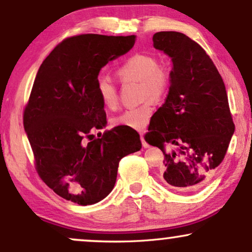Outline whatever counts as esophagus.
Segmentation results:
<instances>
[{"mask_svg": "<svg viewBox=\"0 0 252 252\" xmlns=\"http://www.w3.org/2000/svg\"><path fill=\"white\" fill-rule=\"evenodd\" d=\"M140 138H141V142H142V147H144V148H150V145H148L147 142H146V140H145L144 134H141Z\"/></svg>", "mask_w": 252, "mask_h": 252, "instance_id": "esophagus-1", "label": "esophagus"}]
</instances>
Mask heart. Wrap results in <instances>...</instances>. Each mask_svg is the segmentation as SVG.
Instances as JSON below:
<instances>
[{"label":"heart","instance_id":"heart-1","mask_svg":"<svg viewBox=\"0 0 252 252\" xmlns=\"http://www.w3.org/2000/svg\"><path fill=\"white\" fill-rule=\"evenodd\" d=\"M117 76L121 80L140 82L141 99L151 97L154 101H160L166 97L169 89V74L159 62L150 55H133L121 63L117 69ZM99 100L108 110H114L119 102V95L116 84L106 77H99L95 84ZM147 99L141 105L129 107L112 119V125L126 127L131 129H142L150 123L153 114V101Z\"/></svg>","mask_w":252,"mask_h":252}]
</instances>
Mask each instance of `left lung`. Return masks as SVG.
<instances>
[{
  "mask_svg": "<svg viewBox=\"0 0 252 252\" xmlns=\"http://www.w3.org/2000/svg\"><path fill=\"white\" fill-rule=\"evenodd\" d=\"M153 44L173 67L166 100L151 119L148 142L163 152L164 185L196 191L224 159L235 132L224 83L206 51L185 33L160 31Z\"/></svg>",
  "mask_w": 252,
  "mask_h": 252,
  "instance_id": "1",
  "label": "left lung"
}]
</instances>
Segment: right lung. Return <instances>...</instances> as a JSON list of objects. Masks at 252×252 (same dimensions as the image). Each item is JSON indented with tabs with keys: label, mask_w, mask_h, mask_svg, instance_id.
<instances>
[{
	"label": "right lung",
	"mask_w": 252,
	"mask_h": 252,
	"mask_svg": "<svg viewBox=\"0 0 252 252\" xmlns=\"http://www.w3.org/2000/svg\"><path fill=\"white\" fill-rule=\"evenodd\" d=\"M135 36L95 33L64 39L36 74L23 116L40 179L65 200L88 206L112 191L119 161L141 150L135 129L117 126L97 139L106 113L95 84L101 67L133 48Z\"/></svg>",
	"instance_id": "obj_1"
}]
</instances>
